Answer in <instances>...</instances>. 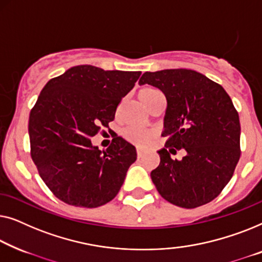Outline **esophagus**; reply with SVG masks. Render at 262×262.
<instances>
[{
    "instance_id": "esophagus-1",
    "label": "esophagus",
    "mask_w": 262,
    "mask_h": 262,
    "mask_svg": "<svg viewBox=\"0 0 262 262\" xmlns=\"http://www.w3.org/2000/svg\"><path fill=\"white\" fill-rule=\"evenodd\" d=\"M136 154H138V158L140 159V158H142L143 156V150L141 148H138L136 149Z\"/></svg>"
}]
</instances>
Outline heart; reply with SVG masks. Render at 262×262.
Here are the masks:
<instances>
[{"mask_svg": "<svg viewBox=\"0 0 262 262\" xmlns=\"http://www.w3.org/2000/svg\"><path fill=\"white\" fill-rule=\"evenodd\" d=\"M158 95H161L160 91L154 89V88H150V86L142 88V89L140 90L138 94L140 102L142 103L143 106H146L147 104H148V103ZM123 136L128 140V141L135 143V145L145 146L149 142V140L153 138L154 134L152 132L140 129V128L130 127V128H127V129L123 130Z\"/></svg>", "mask_w": 262, "mask_h": 262, "instance_id": "b5f03b06", "label": "heart"}]
</instances>
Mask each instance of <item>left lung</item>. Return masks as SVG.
I'll return each mask as SVG.
<instances>
[{
    "instance_id": "8db88e82",
    "label": "left lung",
    "mask_w": 262,
    "mask_h": 262,
    "mask_svg": "<svg viewBox=\"0 0 262 262\" xmlns=\"http://www.w3.org/2000/svg\"><path fill=\"white\" fill-rule=\"evenodd\" d=\"M140 85L163 91L167 101L160 164L150 172L158 192L169 203L193 209L219 196L240 159V119L220 84L187 69L145 72ZM183 148L182 161L169 152Z\"/></svg>"
}]
</instances>
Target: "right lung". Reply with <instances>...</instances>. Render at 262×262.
I'll return each instance as SVG.
<instances>
[{"mask_svg": "<svg viewBox=\"0 0 262 262\" xmlns=\"http://www.w3.org/2000/svg\"><path fill=\"white\" fill-rule=\"evenodd\" d=\"M140 75L78 65L43 86L29 114L31 156L43 183L64 203L97 208L119 193L136 160L135 147L115 136L102 152L91 138L109 128Z\"/></svg>", "mask_w": 262, "mask_h": 262, "instance_id": "obj_1", "label": "right lung"}]
</instances>
